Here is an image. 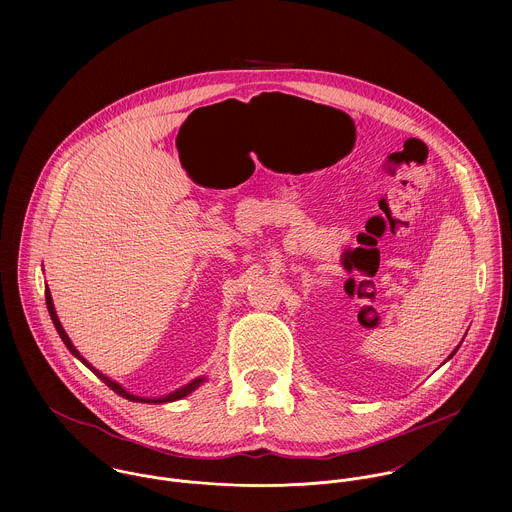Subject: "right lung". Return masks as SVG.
<instances>
[{
	"label": "right lung",
	"instance_id": "add662e5",
	"mask_svg": "<svg viewBox=\"0 0 512 512\" xmlns=\"http://www.w3.org/2000/svg\"><path fill=\"white\" fill-rule=\"evenodd\" d=\"M45 301H47V309H49V313H51V319H53V323H55V327H57V331H59V335H61V339H63V343L67 345V349L73 353L76 359H80L84 365L88 366L106 386H110L116 394H120V396H124V398H128V400H134V402H153V404H159V402H173V400H179V398H183V396H187V394H191L205 378H197V380H193L191 384H187V386H183V388H179V390H175L173 394H169V396H165V398H157V400H149V398H138V396H134V394H130V392H126L118 382H114V380H110L108 376H104L102 372H98L96 368H92V365H88V361H84L82 357H80V353L74 349L73 343H71V339L67 337V333H65V329H63V325H61V321H59V317H57V313H55V307H53V299H51V292H49V288L45 290Z\"/></svg>",
	"mask_w": 512,
	"mask_h": 512
}]
</instances>
